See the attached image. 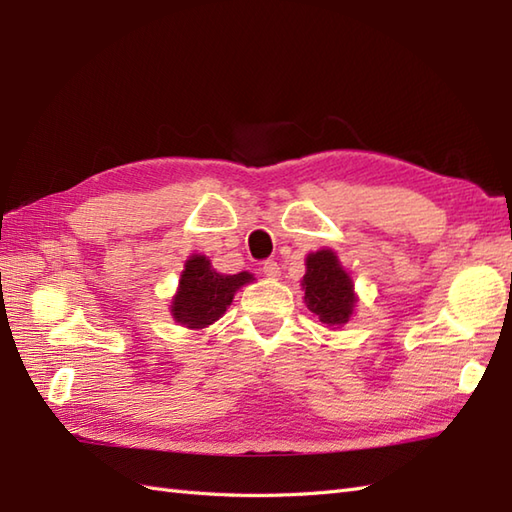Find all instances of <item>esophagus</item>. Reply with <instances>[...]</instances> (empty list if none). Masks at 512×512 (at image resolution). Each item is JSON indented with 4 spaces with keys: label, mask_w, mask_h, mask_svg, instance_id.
I'll return each mask as SVG.
<instances>
[{
    "label": "esophagus",
    "mask_w": 512,
    "mask_h": 512,
    "mask_svg": "<svg viewBox=\"0 0 512 512\" xmlns=\"http://www.w3.org/2000/svg\"><path fill=\"white\" fill-rule=\"evenodd\" d=\"M262 273L268 279H279L281 277V268H279L277 262H273V259H268V262H264V266H262Z\"/></svg>",
    "instance_id": "1"
}]
</instances>
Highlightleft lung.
I'll use <instances>...</instances> for the list:
<instances>
[{"mask_svg": "<svg viewBox=\"0 0 512 512\" xmlns=\"http://www.w3.org/2000/svg\"><path fill=\"white\" fill-rule=\"evenodd\" d=\"M301 290L308 310L317 314L325 328L339 330L354 317L358 301L354 281L332 248H321L306 257Z\"/></svg>", "mask_w": 512, "mask_h": 512, "instance_id": "left-lung-1", "label": "left lung"}]
</instances>
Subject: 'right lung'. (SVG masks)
Here are the masks:
<instances>
[{"mask_svg":"<svg viewBox=\"0 0 512 512\" xmlns=\"http://www.w3.org/2000/svg\"><path fill=\"white\" fill-rule=\"evenodd\" d=\"M255 281L250 273L222 275L213 268L211 259L193 253L180 273L178 290L171 297V319L182 328L204 330L222 317L233 303L237 290Z\"/></svg>","mask_w":512,"mask_h":512,"instance_id":"right-lung-1","label":"right lung"}]
</instances>
